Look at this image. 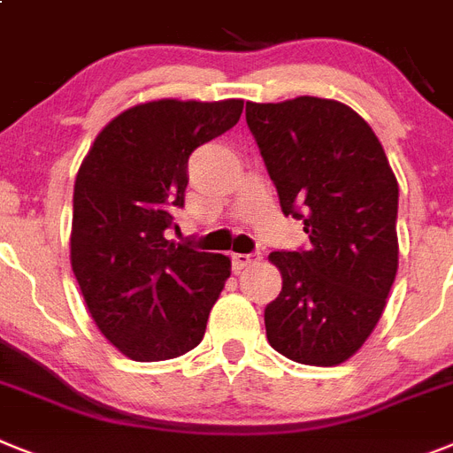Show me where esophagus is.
I'll list each match as a JSON object with an SVG mask.
<instances>
[{"label": "esophagus", "instance_id": "esophagus-1", "mask_svg": "<svg viewBox=\"0 0 453 453\" xmlns=\"http://www.w3.org/2000/svg\"><path fill=\"white\" fill-rule=\"evenodd\" d=\"M253 260H256V256H250V253H233V269L239 272V269L249 267Z\"/></svg>", "mask_w": 453, "mask_h": 453}]
</instances>
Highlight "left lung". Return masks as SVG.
I'll use <instances>...</instances> for the list:
<instances>
[{
    "mask_svg": "<svg viewBox=\"0 0 453 453\" xmlns=\"http://www.w3.org/2000/svg\"><path fill=\"white\" fill-rule=\"evenodd\" d=\"M285 216L303 220L309 250H273L283 276L265 309L276 352L338 366L366 343L398 269V181L373 128L332 98L246 104Z\"/></svg>",
    "mask_w": 453,
    "mask_h": 453,
    "instance_id": "1",
    "label": "left lung"
}]
</instances>
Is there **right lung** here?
<instances>
[{
  "label": "right lung",
  "instance_id": "obj_1",
  "mask_svg": "<svg viewBox=\"0 0 453 453\" xmlns=\"http://www.w3.org/2000/svg\"><path fill=\"white\" fill-rule=\"evenodd\" d=\"M244 101L161 98L98 133L73 188L71 267L87 309L133 362L196 348L230 279V257L165 239L184 207L188 156L242 117Z\"/></svg>",
  "mask_w": 453,
  "mask_h": 453
}]
</instances>
